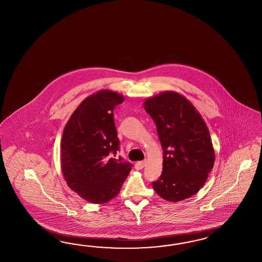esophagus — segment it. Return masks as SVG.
Returning a JSON list of instances; mask_svg holds the SVG:
<instances>
[{
	"instance_id": "1",
	"label": "esophagus",
	"mask_w": 262,
	"mask_h": 262,
	"mask_svg": "<svg viewBox=\"0 0 262 262\" xmlns=\"http://www.w3.org/2000/svg\"><path fill=\"white\" fill-rule=\"evenodd\" d=\"M145 165H146V161H140V162H137L134 166L137 170H140L145 166Z\"/></svg>"
}]
</instances>
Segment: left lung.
Returning <instances> with one entry per match:
<instances>
[{"label":"left lung","instance_id":"obj_1","mask_svg":"<svg viewBox=\"0 0 262 262\" xmlns=\"http://www.w3.org/2000/svg\"><path fill=\"white\" fill-rule=\"evenodd\" d=\"M163 148V171L154 190L168 202L189 198L203 187L215 162L210 134L185 97L165 92L144 103Z\"/></svg>","mask_w":262,"mask_h":262}]
</instances>
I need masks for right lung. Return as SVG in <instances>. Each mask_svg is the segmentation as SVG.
<instances>
[{
	"label": "right lung",
	"instance_id": "add662e5",
	"mask_svg": "<svg viewBox=\"0 0 262 262\" xmlns=\"http://www.w3.org/2000/svg\"><path fill=\"white\" fill-rule=\"evenodd\" d=\"M124 101L104 90L87 97L73 113L61 140V168L73 191L93 204H105L120 192L133 164L121 156L114 110Z\"/></svg>",
	"mask_w": 262,
	"mask_h": 262
}]
</instances>
